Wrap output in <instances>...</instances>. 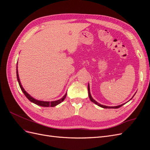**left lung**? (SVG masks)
I'll list each match as a JSON object with an SVG mask.
<instances>
[{"mask_svg":"<svg viewBox=\"0 0 150 150\" xmlns=\"http://www.w3.org/2000/svg\"><path fill=\"white\" fill-rule=\"evenodd\" d=\"M88 95H89V97L90 100L93 103H95L96 104H97V105H98L99 106H100V107H101V108H114V109H116V108H119L121 107L122 105H124V104H121V105H119V106H112V107H110V106H104V105H102V104H99V103H98L97 101H95L94 99L92 98L91 95V93H90L89 86V85H88ZM131 99H132V98H131Z\"/></svg>","mask_w":150,"mask_h":150,"instance_id":"left-lung-1","label":"left lung"}]
</instances>
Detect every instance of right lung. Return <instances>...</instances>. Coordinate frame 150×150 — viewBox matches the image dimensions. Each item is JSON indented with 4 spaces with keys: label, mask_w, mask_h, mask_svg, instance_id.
<instances>
[{
    "label": "right lung",
    "mask_w": 150,
    "mask_h": 150,
    "mask_svg": "<svg viewBox=\"0 0 150 150\" xmlns=\"http://www.w3.org/2000/svg\"><path fill=\"white\" fill-rule=\"evenodd\" d=\"M17 80H18V82H19V84L20 86V88L22 90V91L24 93V95L26 96V98H28L29 100L31 102L34 103V104H37L38 106H43V107H54V106H56L57 104H60L61 102H62L64 100V99L66 97V95L67 93H66V94L64 95V96H63L61 99H59V100L55 101H39V100H36V99H34L33 97H31L30 95L27 93L25 91L23 87H22L21 83L20 82V80H19V74H18V71H17Z\"/></svg>",
    "instance_id": "right-lung-1"
}]
</instances>
